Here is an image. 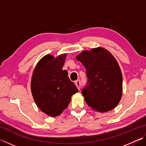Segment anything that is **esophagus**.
I'll list each match as a JSON object with an SVG mask.
<instances>
[{
  "instance_id": "1",
  "label": "esophagus",
  "mask_w": 146,
  "mask_h": 146,
  "mask_svg": "<svg viewBox=\"0 0 146 146\" xmlns=\"http://www.w3.org/2000/svg\"><path fill=\"white\" fill-rule=\"evenodd\" d=\"M75 86H76V87H77V88L79 90V89H80V81L79 80H76L75 82Z\"/></svg>"
}]
</instances>
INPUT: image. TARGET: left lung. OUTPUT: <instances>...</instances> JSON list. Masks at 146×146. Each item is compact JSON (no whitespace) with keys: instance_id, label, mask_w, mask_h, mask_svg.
<instances>
[{"instance_id":"8db88e82","label":"left lung","mask_w":146,"mask_h":146,"mask_svg":"<svg viewBox=\"0 0 146 146\" xmlns=\"http://www.w3.org/2000/svg\"><path fill=\"white\" fill-rule=\"evenodd\" d=\"M76 59L85 67L88 79L82 90L86 102L102 113L114 109L122 94V75L114 56L99 47L82 51Z\"/></svg>"}]
</instances>
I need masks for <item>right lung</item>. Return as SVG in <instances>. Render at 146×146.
Here are the masks:
<instances>
[{"instance_id":"add662e5","label":"right lung","mask_w":146,"mask_h":146,"mask_svg":"<svg viewBox=\"0 0 146 146\" xmlns=\"http://www.w3.org/2000/svg\"><path fill=\"white\" fill-rule=\"evenodd\" d=\"M66 54L56 58L47 55L35 68L31 89L35 102L42 111L51 117L60 114L68 107L71 96L78 89L62 70Z\"/></svg>"}]
</instances>
